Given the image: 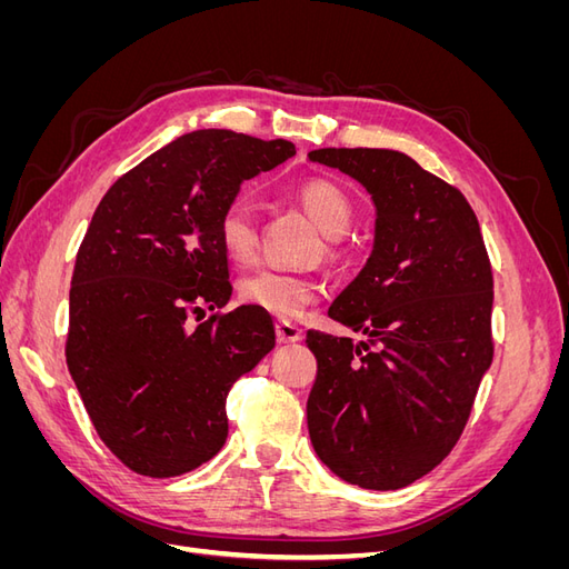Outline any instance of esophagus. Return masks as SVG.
Returning a JSON list of instances; mask_svg holds the SVG:
<instances>
[{"label":"esophagus","mask_w":569,"mask_h":569,"mask_svg":"<svg viewBox=\"0 0 569 569\" xmlns=\"http://www.w3.org/2000/svg\"><path fill=\"white\" fill-rule=\"evenodd\" d=\"M274 332H278L280 343H295V341L303 339L301 327L295 322H287V320H280L278 325H274Z\"/></svg>","instance_id":"34e87169"}]
</instances>
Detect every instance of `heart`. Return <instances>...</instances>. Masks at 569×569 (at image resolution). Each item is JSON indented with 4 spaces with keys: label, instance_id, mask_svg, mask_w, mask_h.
Here are the masks:
<instances>
[{
    "label": "heart",
    "instance_id": "heart-1",
    "mask_svg": "<svg viewBox=\"0 0 569 569\" xmlns=\"http://www.w3.org/2000/svg\"><path fill=\"white\" fill-rule=\"evenodd\" d=\"M297 197L325 237L337 239L347 234L353 209L343 189L330 180L313 178L299 187ZM218 242L234 261H251L258 251L253 199L239 194L226 203V209L218 216ZM237 291L239 299L258 311L274 318H297L318 299L320 287L306 274L266 266L247 272L239 280Z\"/></svg>",
    "mask_w": 569,
    "mask_h": 569
}]
</instances>
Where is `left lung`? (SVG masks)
I'll list each match as a JSON object with an SVG mask.
<instances>
[{
	"label": "left lung",
	"mask_w": 569,
	"mask_h": 569,
	"mask_svg": "<svg viewBox=\"0 0 569 569\" xmlns=\"http://www.w3.org/2000/svg\"><path fill=\"white\" fill-rule=\"evenodd\" d=\"M308 161L363 184L372 251L332 301L353 343L311 330L306 403L318 458L349 485L389 491L432 472L468 422L491 343V266L470 203L393 149H316Z\"/></svg>",
	"instance_id": "left-lung-1"
}]
</instances>
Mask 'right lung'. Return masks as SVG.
Segmentation results:
<instances>
[{"instance_id":"add662e5","label":"right lung","mask_w":569,"mask_h":569,"mask_svg":"<svg viewBox=\"0 0 569 569\" xmlns=\"http://www.w3.org/2000/svg\"><path fill=\"white\" fill-rule=\"evenodd\" d=\"M295 153L287 140L194 130L97 206L68 297L66 363L97 435L132 472L166 479L211 460L228 439L230 387L274 349V325L253 306L194 330L187 318L232 297L220 211Z\"/></svg>"}]
</instances>
